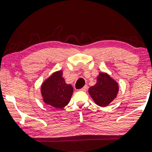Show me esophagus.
Returning a JSON list of instances; mask_svg holds the SVG:
<instances>
[{
	"instance_id": "esophagus-1",
	"label": "esophagus",
	"mask_w": 152,
	"mask_h": 152,
	"mask_svg": "<svg viewBox=\"0 0 152 152\" xmlns=\"http://www.w3.org/2000/svg\"><path fill=\"white\" fill-rule=\"evenodd\" d=\"M87 89H88V86H87V85H85V86L83 87L82 88L80 89V91H86Z\"/></svg>"
}]
</instances>
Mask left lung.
<instances>
[{
    "instance_id": "obj_1",
    "label": "left lung",
    "mask_w": 152,
    "mask_h": 152,
    "mask_svg": "<svg viewBox=\"0 0 152 152\" xmlns=\"http://www.w3.org/2000/svg\"><path fill=\"white\" fill-rule=\"evenodd\" d=\"M118 84L109 75L100 72L97 77V83L91 86L88 93L95 104L99 107H107L117 96Z\"/></svg>"
}]
</instances>
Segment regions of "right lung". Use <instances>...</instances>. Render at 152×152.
Here are the masks:
<instances>
[{
  "label": "right lung",
  "mask_w": 152,
  "mask_h": 152,
  "mask_svg": "<svg viewBox=\"0 0 152 152\" xmlns=\"http://www.w3.org/2000/svg\"><path fill=\"white\" fill-rule=\"evenodd\" d=\"M62 71L55 72L41 85L43 102L57 109H62L69 103L73 88L65 82Z\"/></svg>",
  "instance_id": "1"
}]
</instances>
